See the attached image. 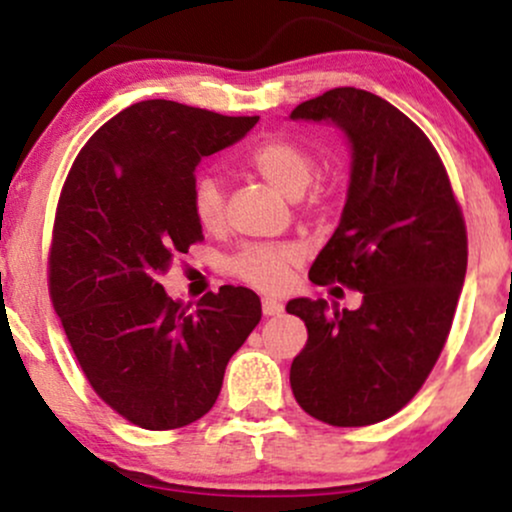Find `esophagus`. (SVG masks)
Masks as SVG:
<instances>
[{"label":"esophagus","instance_id":"esophagus-1","mask_svg":"<svg viewBox=\"0 0 512 512\" xmlns=\"http://www.w3.org/2000/svg\"><path fill=\"white\" fill-rule=\"evenodd\" d=\"M284 311V306L277 299H262V313L265 316H279Z\"/></svg>","mask_w":512,"mask_h":512}]
</instances>
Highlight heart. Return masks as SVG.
Instances as JSON below:
<instances>
[{
	"instance_id": "heart-1",
	"label": "heart",
	"mask_w": 512,
	"mask_h": 512,
	"mask_svg": "<svg viewBox=\"0 0 512 512\" xmlns=\"http://www.w3.org/2000/svg\"><path fill=\"white\" fill-rule=\"evenodd\" d=\"M247 167L272 189L299 199L316 174V162L289 138H269L250 150ZM192 211L204 230H218L226 221V189L216 174H201L192 187ZM303 250L296 243L245 245L228 260V269L240 282L262 291H282L291 272L301 265Z\"/></svg>"
}]
</instances>
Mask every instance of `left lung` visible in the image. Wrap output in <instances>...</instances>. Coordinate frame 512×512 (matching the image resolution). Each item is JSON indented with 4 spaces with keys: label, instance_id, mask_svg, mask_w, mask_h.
Returning a JSON list of instances; mask_svg holds the SVG:
<instances>
[{
    "label": "left lung",
    "instance_id": "1",
    "mask_svg": "<svg viewBox=\"0 0 512 512\" xmlns=\"http://www.w3.org/2000/svg\"><path fill=\"white\" fill-rule=\"evenodd\" d=\"M291 119L335 123L350 143L340 226L308 277L362 291L357 311L286 303L308 328L291 391L313 418L362 428L401 411L435 367L464 286L466 226L437 150L386 99L338 87Z\"/></svg>",
    "mask_w": 512,
    "mask_h": 512
}]
</instances>
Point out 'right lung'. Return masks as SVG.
<instances>
[{"label": "right lung", "instance_id": "obj_1", "mask_svg": "<svg viewBox=\"0 0 512 512\" xmlns=\"http://www.w3.org/2000/svg\"><path fill=\"white\" fill-rule=\"evenodd\" d=\"M257 121L138 101L87 140L65 179L50 299L92 389L138 428H184L209 413L228 359L262 318L245 286H221L189 311L157 282L204 238L192 211L201 157Z\"/></svg>", "mask_w": 512, "mask_h": 512}]
</instances>
